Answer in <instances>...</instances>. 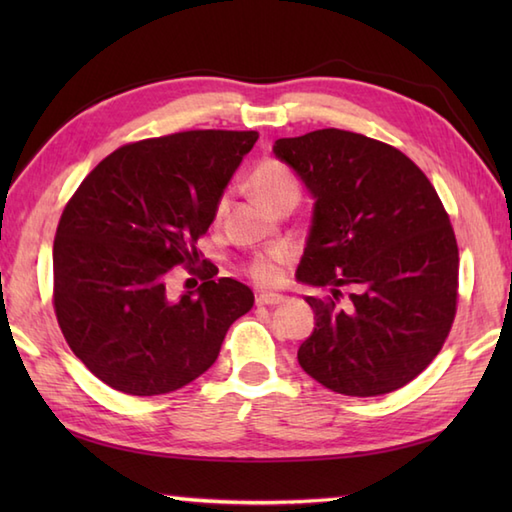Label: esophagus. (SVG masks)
<instances>
[{
  "instance_id": "esophagus-1",
  "label": "esophagus",
  "mask_w": 512,
  "mask_h": 512,
  "mask_svg": "<svg viewBox=\"0 0 512 512\" xmlns=\"http://www.w3.org/2000/svg\"><path fill=\"white\" fill-rule=\"evenodd\" d=\"M279 303H284V297L273 295V292H262V295H257V306H279Z\"/></svg>"
}]
</instances>
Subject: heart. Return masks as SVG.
Segmentation results:
<instances>
[{"mask_svg":"<svg viewBox=\"0 0 512 512\" xmlns=\"http://www.w3.org/2000/svg\"><path fill=\"white\" fill-rule=\"evenodd\" d=\"M250 184L257 193V198L262 200L270 211H277L281 204L286 202H299L301 187L295 173H292L284 162L275 158H266L259 162L253 171ZM226 206V200L217 204V213H222ZM290 262V253L284 248L270 250V253L255 255L246 264V275L259 286H275L281 279V270Z\"/></svg>","mask_w":512,"mask_h":512,"instance_id":"b5f03b06","label":"heart"}]
</instances>
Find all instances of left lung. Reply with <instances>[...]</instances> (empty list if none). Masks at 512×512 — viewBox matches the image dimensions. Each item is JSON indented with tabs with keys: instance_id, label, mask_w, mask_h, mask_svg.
<instances>
[{
	"instance_id": "obj_1",
	"label": "left lung",
	"mask_w": 512,
	"mask_h": 512,
	"mask_svg": "<svg viewBox=\"0 0 512 512\" xmlns=\"http://www.w3.org/2000/svg\"><path fill=\"white\" fill-rule=\"evenodd\" d=\"M273 151L317 200L297 279L332 286L306 297L317 323L299 365L345 396L405 387L458 310V242L436 189L400 149L345 129L279 138ZM341 285L355 288L343 307Z\"/></svg>"
}]
</instances>
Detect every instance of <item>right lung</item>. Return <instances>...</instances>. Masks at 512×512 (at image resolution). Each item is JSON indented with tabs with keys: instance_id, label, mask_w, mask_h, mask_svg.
Returning <instances> with one entry per match:
<instances>
[{
	"instance_id": "right-lung-1",
	"label": "right lung",
	"mask_w": 512,
	"mask_h": 512,
	"mask_svg": "<svg viewBox=\"0 0 512 512\" xmlns=\"http://www.w3.org/2000/svg\"><path fill=\"white\" fill-rule=\"evenodd\" d=\"M257 132L191 129L129 143L96 165L65 204L54 235L52 303L70 350L129 396L176 391L209 369L253 292L203 259L224 187ZM203 284L166 295L171 267Z\"/></svg>"
}]
</instances>
